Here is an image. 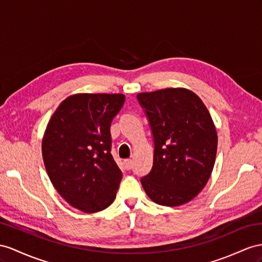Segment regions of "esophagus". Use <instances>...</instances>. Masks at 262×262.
<instances>
[{"label":"esophagus","instance_id":"esophagus-1","mask_svg":"<svg viewBox=\"0 0 262 262\" xmlns=\"http://www.w3.org/2000/svg\"><path fill=\"white\" fill-rule=\"evenodd\" d=\"M124 166L127 170H130L133 168V160L132 159H125L124 160Z\"/></svg>","mask_w":262,"mask_h":262}]
</instances>
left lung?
Returning a JSON list of instances; mask_svg holds the SVG:
<instances>
[{
  "label": "left lung",
  "mask_w": 262,
  "mask_h": 262,
  "mask_svg": "<svg viewBox=\"0 0 262 262\" xmlns=\"http://www.w3.org/2000/svg\"><path fill=\"white\" fill-rule=\"evenodd\" d=\"M152 132L154 164L140 179L154 203L177 207L204 189L214 166L218 136L207 107L195 93L177 87L139 93Z\"/></svg>",
  "instance_id": "obj_1"
}]
</instances>
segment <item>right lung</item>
I'll return each instance as SVG.
<instances>
[{
  "label": "right lung",
  "instance_id": "obj_1",
  "mask_svg": "<svg viewBox=\"0 0 262 262\" xmlns=\"http://www.w3.org/2000/svg\"><path fill=\"white\" fill-rule=\"evenodd\" d=\"M124 103L123 94H74L46 126L42 155L50 180L83 212L102 211L116 198L123 175L111 154V124Z\"/></svg>",
  "mask_w": 262,
  "mask_h": 262
}]
</instances>
